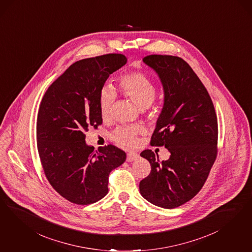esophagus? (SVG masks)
Listing matches in <instances>:
<instances>
[{
    "label": "esophagus",
    "mask_w": 252,
    "mask_h": 252,
    "mask_svg": "<svg viewBox=\"0 0 252 252\" xmlns=\"http://www.w3.org/2000/svg\"><path fill=\"white\" fill-rule=\"evenodd\" d=\"M137 158H139V155L137 153H134V152H129L127 154V161L128 162H131V161H134L136 160Z\"/></svg>",
    "instance_id": "esophagus-1"
}]
</instances>
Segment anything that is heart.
<instances>
[{
	"label": "heart",
	"mask_w": 252,
	"mask_h": 252,
	"mask_svg": "<svg viewBox=\"0 0 252 252\" xmlns=\"http://www.w3.org/2000/svg\"><path fill=\"white\" fill-rule=\"evenodd\" d=\"M119 87L123 95L132 100L140 109L151 106L156 97V88L151 80L141 72L124 74L119 80ZM117 93L111 86L103 87L99 94V110L103 119H107L113 107ZM140 128H121L112 135L115 142L122 146H133L137 143Z\"/></svg>",
	"instance_id": "obj_1"
}]
</instances>
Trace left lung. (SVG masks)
Masks as SVG:
<instances>
[{"label": "left lung", "instance_id": "obj_1", "mask_svg": "<svg viewBox=\"0 0 252 252\" xmlns=\"http://www.w3.org/2000/svg\"><path fill=\"white\" fill-rule=\"evenodd\" d=\"M143 61L158 74L164 92L151 145L165 146L171 156L159 161L152 150L140 154L151 171L139 189L150 203L174 209L192 199L209 176L217 156V117L208 91L184 59L150 55Z\"/></svg>", "mask_w": 252, "mask_h": 252}]
</instances>
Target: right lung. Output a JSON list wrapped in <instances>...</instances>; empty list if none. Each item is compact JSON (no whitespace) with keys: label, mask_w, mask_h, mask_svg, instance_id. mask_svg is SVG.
Returning a JSON list of instances; mask_svg holds the SVG:
<instances>
[{"label":"right lung","mask_w":252,"mask_h":252,"mask_svg":"<svg viewBox=\"0 0 252 252\" xmlns=\"http://www.w3.org/2000/svg\"><path fill=\"white\" fill-rule=\"evenodd\" d=\"M127 63L121 54L82 59L54 81L41 102L37 118V146L50 185L66 200L88 205L108 192V176L126 159V153L112 146L85 142L90 127L103 120L99 94L109 75Z\"/></svg>","instance_id":"obj_1"}]
</instances>
